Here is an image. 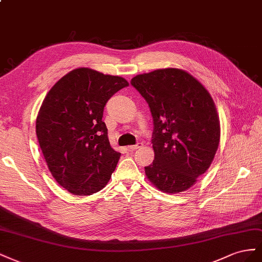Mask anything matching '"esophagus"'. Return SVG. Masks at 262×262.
<instances>
[{"label":"esophagus","mask_w":262,"mask_h":262,"mask_svg":"<svg viewBox=\"0 0 262 262\" xmlns=\"http://www.w3.org/2000/svg\"><path fill=\"white\" fill-rule=\"evenodd\" d=\"M141 146H143V144H137V145L128 146V150H130V151H135V150H137V149H139Z\"/></svg>","instance_id":"esophagus-1"}]
</instances>
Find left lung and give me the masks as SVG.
Segmentation results:
<instances>
[{
  "mask_svg": "<svg viewBox=\"0 0 262 262\" xmlns=\"http://www.w3.org/2000/svg\"><path fill=\"white\" fill-rule=\"evenodd\" d=\"M130 83L154 118L155 160L145 167L146 177L164 193L189 190L211 167L220 145V117L210 92L177 68L138 74Z\"/></svg>",
  "mask_w": 262,
  "mask_h": 262,
  "instance_id": "left-lung-1",
  "label": "left lung"
}]
</instances>
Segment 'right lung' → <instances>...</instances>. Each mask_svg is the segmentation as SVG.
<instances>
[{
    "label": "right lung",
    "mask_w": 262,
    "mask_h": 262,
    "mask_svg": "<svg viewBox=\"0 0 262 262\" xmlns=\"http://www.w3.org/2000/svg\"><path fill=\"white\" fill-rule=\"evenodd\" d=\"M128 85L124 78L78 68L57 81L42 101L36 134L55 180L74 195H91L110 181L121 152L110 145L102 121L110 98Z\"/></svg>",
    "instance_id": "1"
}]
</instances>
